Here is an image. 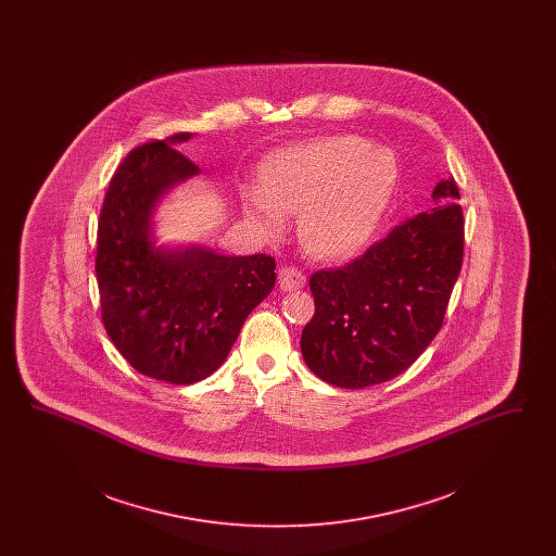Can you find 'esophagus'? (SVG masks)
Instances as JSON below:
<instances>
[{
	"mask_svg": "<svg viewBox=\"0 0 556 556\" xmlns=\"http://www.w3.org/2000/svg\"><path fill=\"white\" fill-rule=\"evenodd\" d=\"M304 273L295 266H281L279 268V288L283 291L300 290L304 288Z\"/></svg>",
	"mask_w": 556,
	"mask_h": 556,
	"instance_id": "obj_1",
	"label": "esophagus"
}]
</instances>
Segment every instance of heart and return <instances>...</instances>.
Listing matches in <instances>:
<instances>
[{"label":"heart","mask_w":556,"mask_h":556,"mask_svg":"<svg viewBox=\"0 0 556 556\" xmlns=\"http://www.w3.org/2000/svg\"><path fill=\"white\" fill-rule=\"evenodd\" d=\"M397 184L394 154L356 135H336L283 148L266 160L261 189H243V206L266 231L283 212L298 214V236L317 258L356 254L377 229Z\"/></svg>","instance_id":"b5f03b06"}]
</instances>
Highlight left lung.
Listing matches in <instances>:
<instances>
[{"label": "left lung", "mask_w": 556, "mask_h": 556, "mask_svg": "<svg viewBox=\"0 0 556 556\" xmlns=\"http://www.w3.org/2000/svg\"><path fill=\"white\" fill-rule=\"evenodd\" d=\"M433 200L361 258L311 275L315 315L300 348L323 381L348 390L390 381L442 329L463 266L465 218L454 179L440 181Z\"/></svg>", "instance_id": "obj_1"}]
</instances>
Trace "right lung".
I'll return each instance as SVG.
<instances>
[{"label":"right lung","mask_w":556,"mask_h":556,"mask_svg":"<svg viewBox=\"0 0 556 556\" xmlns=\"http://www.w3.org/2000/svg\"><path fill=\"white\" fill-rule=\"evenodd\" d=\"M166 141L132 148L108 184L98 220L96 275L106 333L132 369L187 386L218 369L248 315L275 288V258L202 248L152 250L160 195L200 168Z\"/></svg>","instance_id":"right-lung-1"}]
</instances>
